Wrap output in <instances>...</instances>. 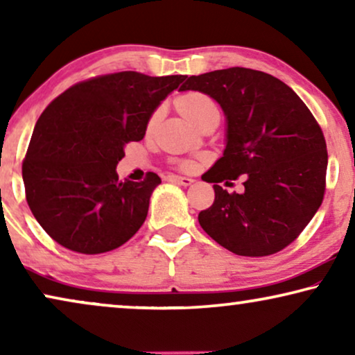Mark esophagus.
<instances>
[{
	"mask_svg": "<svg viewBox=\"0 0 355 355\" xmlns=\"http://www.w3.org/2000/svg\"><path fill=\"white\" fill-rule=\"evenodd\" d=\"M169 181H173V182H176V184H179V186H191V184L193 182V179L192 178H186V176H176V174H171V176H169Z\"/></svg>",
	"mask_w": 355,
	"mask_h": 355,
	"instance_id": "1",
	"label": "esophagus"
}]
</instances>
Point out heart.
<instances>
[{
	"instance_id": "heart-1",
	"label": "heart",
	"mask_w": 355,
	"mask_h": 355,
	"mask_svg": "<svg viewBox=\"0 0 355 355\" xmlns=\"http://www.w3.org/2000/svg\"><path fill=\"white\" fill-rule=\"evenodd\" d=\"M178 108L181 110V113L191 121L193 125H197L203 118H207L208 114L218 113V106L215 100L200 92H189L178 98L176 101Z\"/></svg>"
}]
</instances>
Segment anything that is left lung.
<instances>
[{"instance_id": "1", "label": "left lung", "mask_w": 355, "mask_h": 355, "mask_svg": "<svg viewBox=\"0 0 355 355\" xmlns=\"http://www.w3.org/2000/svg\"><path fill=\"white\" fill-rule=\"evenodd\" d=\"M200 92L226 118L223 157L203 174L215 202L198 213L202 230L236 255L265 257L289 245L324 196L328 153L322 129L295 92L245 67L191 76L179 92ZM245 176V192L221 180Z\"/></svg>"}]
</instances>
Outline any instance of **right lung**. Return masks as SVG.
Returning a JSON list of instances; mask_svg holds the SVG:
<instances>
[{
    "label": "right lung",
    "instance_id": "1",
    "mask_svg": "<svg viewBox=\"0 0 355 355\" xmlns=\"http://www.w3.org/2000/svg\"><path fill=\"white\" fill-rule=\"evenodd\" d=\"M186 76L125 71L72 85L51 101L33 129L22 179L31 210L46 234L79 254H103L144 225L162 179L119 181L116 166L129 142Z\"/></svg>",
    "mask_w": 355,
    "mask_h": 355
}]
</instances>
